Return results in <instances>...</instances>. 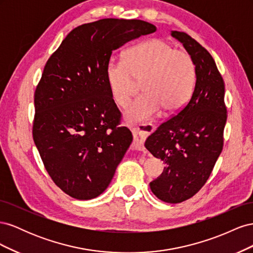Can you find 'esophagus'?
Returning <instances> with one entry per match:
<instances>
[{
  "mask_svg": "<svg viewBox=\"0 0 253 253\" xmlns=\"http://www.w3.org/2000/svg\"><path fill=\"white\" fill-rule=\"evenodd\" d=\"M155 126L152 124H142L139 125L137 127L132 128V133L134 136V141H133V147L137 151H143L144 147L143 143L147 139V137L154 131Z\"/></svg>",
  "mask_w": 253,
  "mask_h": 253,
  "instance_id": "esophagus-1",
  "label": "esophagus"
}]
</instances>
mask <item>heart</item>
Wrapping results in <instances>:
<instances>
[{
    "mask_svg": "<svg viewBox=\"0 0 253 253\" xmlns=\"http://www.w3.org/2000/svg\"><path fill=\"white\" fill-rule=\"evenodd\" d=\"M196 68L190 53L164 39H151L126 50L125 59L111 58L105 79L113 101L125 108L141 83L143 95L125 112L128 124L151 120L164 110L174 114L192 95Z\"/></svg>",
    "mask_w": 253,
    "mask_h": 253,
    "instance_id": "1",
    "label": "heart"
}]
</instances>
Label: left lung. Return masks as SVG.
Listing matches in <instances>:
<instances>
[{
	"instance_id": "1",
	"label": "left lung",
	"mask_w": 253,
	"mask_h": 253,
	"mask_svg": "<svg viewBox=\"0 0 253 253\" xmlns=\"http://www.w3.org/2000/svg\"><path fill=\"white\" fill-rule=\"evenodd\" d=\"M196 68L193 94L188 103L160 125L144 147L166 165L150 182L160 201L178 204L195 195L205 185L223 150L227 109L225 84L215 61L205 47L186 33L172 30Z\"/></svg>"
}]
</instances>
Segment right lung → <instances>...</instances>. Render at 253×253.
<instances>
[{
  "instance_id": "right-lung-1",
  "label": "right lung",
  "mask_w": 253,
  "mask_h": 253,
  "mask_svg": "<svg viewBox=\"0 0 253 253\" xmlns=\"http://www.w3.org/2000/svg\"><path fill=\"white\" fill-rule=\"evenodd\" d=\"M156 32L141 20L102 19L73 29L45 64L35 93L33 137L53 182L87 201L109 187L133 136L105 79L112 51Z\"/></svg>"
}]
</instances>
